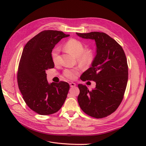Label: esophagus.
<instances>
[{
  "label": "esophagus",
  "mask_w": 146,
  "mask_h": 146,
  "mask_svg": "<svg viewBox=\"0 0 146 146\" xmlns=\"http://www.w3.org/2000/svg\"><path fill=\"white\" fill-rule=\"evenodd\" d=\"M69 85H70V87H75V86H76V84L72 82V83H69Z\"/></svg>",
  "instance_id": "obj_1"
}]
</instances>
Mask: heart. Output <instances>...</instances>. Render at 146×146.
Returning <instances> with one entry per match:
<instances>
[{"label":"heart","mask_w":146,"mask_h":146,"mask_svg":"<svg viewBox=\"0 0 146 146\" xmlns=\"http://www.w3.org/2000/svg\"><path fill=\"white\" fill-rule=\"evenodd\" d=\"M64 47L66 51L71 53L77 57V60L78 63L83 66H90L93 61L94 55L92 50L90 48L85 49V46L82 42L76 39H70L66 42ZM60 48L56 47L51 52V58L54 63H56L58 60L60 53ZM80 68L66 69L64 72V76L70 80H74L76 78L79 73Z\"/></svg>","instance_id":"b5f03b06"}]
</instances>
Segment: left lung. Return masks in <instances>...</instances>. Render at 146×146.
<instances>
[{"label": "left lung", "mask_w": 146, "mask_h": 146, "mask_svg": "<svg viewBox=\"0 0 146 146\" xmlns=\"http://www.w3.org/2000/svg\"><path fill=\"white\" fill-rule=\"evenodd\" d=\"M78 36L93 39L96 55L92 66L80 77L82 81L92 80L96 88L89 90L79 84L78 102L83 111L95 118L107 117L121 104L128 81V65L122 47L107 34L92 32L76 33Z\"/></svg>", "instance_id": "left-lung-1"}]
</instances>
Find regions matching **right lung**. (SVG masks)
<instances>
[{
	"label": "right lung",
	"instance_id": "right-lung-1",
	"mask_svg": "<svg viewBox=\"0 0 146 146\" xmlns=\"http://www.w3.org/2000/svg\"><path fill=\"white\" fill-rule=\"evenodd\" d=\"M69 36L60 31L44 30L29 41L23 49L17 76L19 89L28 107L41 115L58 111L67 98L69 84H49L46 70L54 68L53 48Z\"/></svg>",
	"mask_w": 146,
	"mask_h": 146
}]
</instances>
